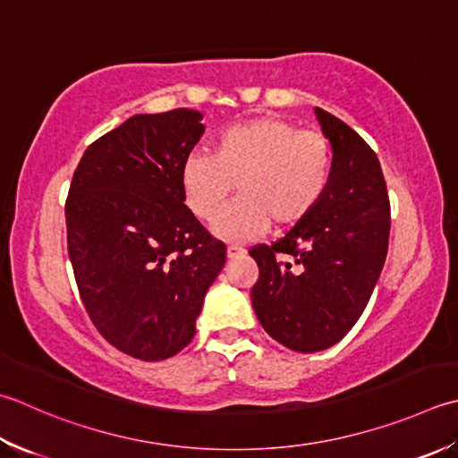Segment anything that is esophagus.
Instances as JSON below:
<instances>
[{
    "label": "esophagus",
    "mask_w": 458,
    "mask_h": 458,
    "mask_svg": "<svg viewBox=\"0 0 458 458\" xmlns=\"http://www.w3.org/2000/svg\"><path fill=\"white\" fill-rule=\"evenodd\" d=\"M244 254H246V250L240 248V246H228V250H226V258H228V259L244 258Z\"/></svg>",
    "instance_id": "34e87169"
}]
</instances>
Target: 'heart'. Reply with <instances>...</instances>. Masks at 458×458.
I'll return each instance as SVG.
<instances>
[{"instance_id": "1", "label": "heart", "mask_w": 458, "mask_h": 458, "mask_svg": "<svg viewBox=\"0 0 458 458\" xmlns=\"http://www.w3.org/2000/svg\"><path fill=\"white\" fill-rule=\"evenodd\" d=\"M331 176V147L324 134L300 131L280 116L264 114L220 132L212 152H192L181 170L188 208L210 222L234 191L212 226L224 242H252L270 228L306 220L324 199Z\"/></svg>"}]
</instances>
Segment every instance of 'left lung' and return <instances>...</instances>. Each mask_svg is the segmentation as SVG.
Instances as JSON below:
<instances>
[{"mask_svg":"<svg viewBox=\"0 0 458 458\" xmlns=\"http://www.w3.org/2000/svg\"><path fill=\"white\" fill-rule=\"evenodd\" d=\"M316 116L331 147L324 199L276 244L250 250L259 267L252 288L259 324L300 353L324 352L357 324L381 276L391 228L377 155L337 116L319 106Z\"/></svg>","mask_w":458,"mask_h":458,"instance_id":"1","label":"left lung"}]
</instances>
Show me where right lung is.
<instances>
[{
	"label": "right lung",
	"instance_id": "add662e5",
	"mask_svg": "<svg viewBox=\"0 0 458 458\" xmlns=\"http://www.w3.org/2000/svg\"><path fill=\"white\" fill-rule=\"evenodd\" d=\"M202 113L132 114L85 150L65 204L81 300L106 342L142 361L192 342L204 295L226 264L184 204L181 170Z\"/></svg>",
	"mask_w": 458,
	"mask_h": 458
}]
</instances>
